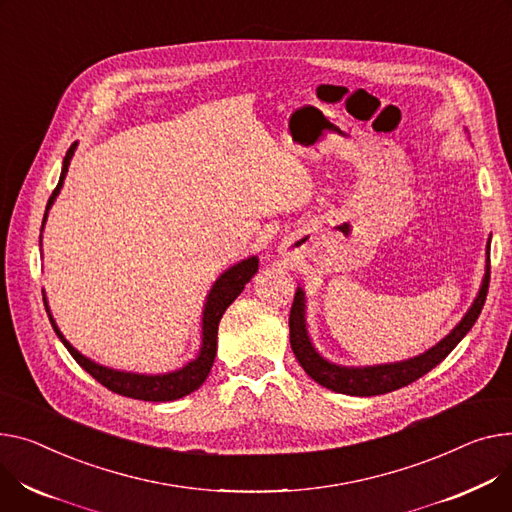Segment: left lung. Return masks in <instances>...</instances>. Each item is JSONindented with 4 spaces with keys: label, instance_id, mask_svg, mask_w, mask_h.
Segmentation results:
<instances>
[{
    "label": "left lung",
    "instance_id": "1",
    "mask_svg": "<svg viewBox=\"0 0 512 512\" xmlns=\"http://www.w3.org/2000/svg\"><path fill=\"white\" fill-rule=\"evenodd\" d=\"M488 286H490V257H488V269H486V278L482 282L480 294L471 304V309L463 317V321L445 337L442 342H438L434 348H430L426 354L405 360V362H395V364H381V366H366V368H346V366H337L327 360H323L315 348L311 346V339L306 335L304 327V294L302 290L296 292L292 309H290V346L304 368V372L309 377L335 391V393H346V395H358V397H372V395H383L395 389H401L405 385H410L424 377L426 372H430L436 364L445 360L455 346L461 342V339L467 335V331L473 327V323L478 321L484 302L488 296Z\"/></svg>",
    "mask_w": 512,
    "mask_h": 512
}]
</instances>
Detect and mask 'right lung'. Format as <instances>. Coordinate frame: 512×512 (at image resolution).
Returning a JSON list of instances; mask_svg holds the SVG:
<instances>
[{
  "mask_svg": "<svg viewBox=\"0 0 512 512\" xmlns=\"http://www.w3.org/2000/svg\"><path fill=\"white\" fill-rule=\"evenodd\" d=\"M76 144L70 146L67 150L65 158H63V168H61V177L57 187L53 189L49 201H47V210H45V218L43 224L47 220V212L53 206V201L63 185V179L67 175V166H70V160L74 156ZM257 267L259 261L257 257H249L241 263H236L234 267H230L228 271L216 280L214 288L210 290L208 302H206V309H203V337H201V350L199 356L189 362L187 366H183L181 370L175 372H168V374H158V377H146V374H131V372H119V370H111L100 366L88 358H84L76 348L70 346V342L59 333L53 317L49 315V321L57 333V337L63 342V346L67 348L74 356V360L88 372L92 377L100 383L105 385L109 391L119 393L123 397H131V399H142V401H173L179 397H185L189 393H193L195 389L201 387V383L208 379V374L212 370L214 358H216V346H218V323L224 315V311L232 304V300L243 292L245 284L257 274Z\"/></svg>",
  "mask_w": 512,
  "mask_h": 512,
  "instance_id": "1",
  "label": "right lung"
}]
</instances>
